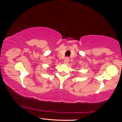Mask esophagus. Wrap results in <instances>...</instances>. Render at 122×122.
Here are the masks:
<instances>
[{
	"instance_id": "obj_1",
	"label": "esophagus",
	"mask_w": 122,
	"mask_h": 122,
	"mask_svg": "<svg viewBox=\"0 0 122 122\" xmlns=\"http://www.w3.org/2000/svg\"><path fill=\"white\" fill-rule=\"evenodd\" d=\"M69 58H68V57H66V58H65V59H64V64H68V63H69Z\"/></svg>"
}]
</instances>
